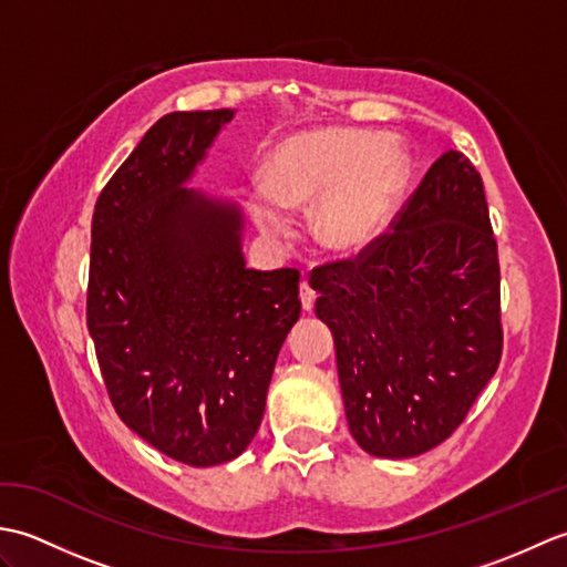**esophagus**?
<instances>
[{
  "mask_svg": "<svg viewBox=\"0 0 567 567\" xmlns=\"http://www.w3.org/2000/svg\"><path fill=\"white\" fill-rule=\"evenodd\" d=\"M299 297H302V307H305L307 311L315 309L317 292H315V287L309 285V280H302V285H299Z\"/></svg>",
  "mask_w": 567,
  "mask_h": 567,
  "instance_id": "34e87169",
  "label": "esophagus"
}]
</instances>
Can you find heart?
Listing matches in <instances>:
<instances>
[{
  "label": "heart",
  "mask_w": 567,
  "mask_h": 567,
  "mask_svg": "<svg viewBox=\"0 0 567 567\" xmlns=\"http://www.w3.org/2000/svg\"><path fill=\"white\" fill-rule=\"evenodd\" d=\"M406 173L404 151L378 131H315L275 148L268 175L250 185V212L265 234L285 236L292 228L290 207L319 202L321 244L358 252L392 221Z\"/></svg>",
  "instance_id": "obj_1"
}]
</instances>
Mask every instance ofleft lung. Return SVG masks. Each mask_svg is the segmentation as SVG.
<instances>
[{
	"mask_svg": "<svg viewBox=\"0 0 567 567\" xmlns=\"http://www.w3.org/2000/svg\"><path fill=\"white\" fill-rule=\"evenodd\" d=\"M317 270V317L333 331L360 449L378 457L436 449L502 360L497 238L475 165L443 153L388 231Z\"/></svg>",
	"mask_w": 567,
	"mask_h": 567,
	"instance_id": "obj_1",
	"label": "left lung"
}]
</instances>
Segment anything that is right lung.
Segmentation results:
<instances>
[{"label": "right lung", "mask_w": 567, "mask_h": 567, "mask_svg": "<svg viewBox=\"0 0 567 567\" xmlns=\"http://www.w3.org/2000/svg\"><path fill=\"white\" fill-rule=\"evenodd\" d=\"M231 110L155 122L94 204L87 329L118 419L192 467L256 436L299 270H250L234 204L185 189Z\"/></svg>", "instance_id": "1"}]
</instances>
